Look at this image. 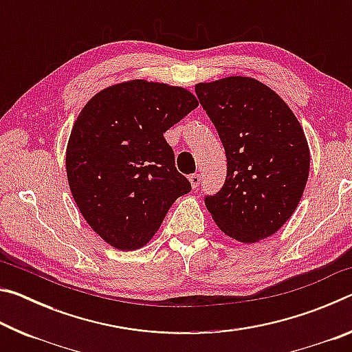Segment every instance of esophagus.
I'll return each mask as SVG.
<instances>
[{
    "instance_id": "esophagus-1",
    "label": "esophagus",
    "mask_w": 352,
    "mask_h": 352,
    "mask_svg": "<svg viewBox=\"0 0 352 352\" xmlns=\"http://www.w3.org/2000/svg\"><path fill=\"white\" fill-rule=\"evenodd\" d=\"M200 175L199 174H192V175H189V182H190V186L192 188H197L199 184H200Z\"/></svg>"
}]
</instances>
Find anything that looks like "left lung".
I'll list each match as a JSON object with an SVG mask.
<instances>
[{
	"label": "left lung",
	"instance_id": "left-lung-1",
	"mask_svg": "<svg viewBox=\"0 0 352 352\" xmlns=\"http://www.w3.org/2000/svg\"><path fill=\"white\" fill-rule=\"evenodd\" d=\"M195 93L226 153V180L205 206L226 236L254 243L275 234L305 192L311 152L289 105L253 77L200 82Z\"/></svg>",
	"mask_w": 352,
	"mask_h": 352
}]
</instances>
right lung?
<instances>
[{"label":"right lung","instance_id":"obj_1","mask_svg":"<svg viewBox=\"0 0 352 352\" xmlns=\"http://www.w3.org/2000/svg\"><path fill=\"white\" fill-rule=\"evenodd\" d=\"M197 105L186 88L135 79L104 88L79 113L67 146L68 184L109 245L144 247L190 190L163 133Z\"/></svg>","mask_w":352,"mask_h":352}]
</instances>
